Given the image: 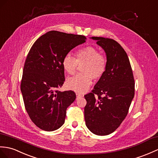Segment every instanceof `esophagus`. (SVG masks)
<instances>
[{
	"label": "esophagus",
	"instance_id": "obj_1",
	"mask_svg": "<svg viewBox=\"0 0 158 158\" xmlns=\"http://www.w3.org/2000/svg\"><path fill=\"white\" fill-rule=\"evenodd\" d=\"M76 96H77V98H80V97H82V94H79V93H77L76 94Z\"/></svg>",
	"mask_w": 158,
	"mask_h": 158
}]
</instances>
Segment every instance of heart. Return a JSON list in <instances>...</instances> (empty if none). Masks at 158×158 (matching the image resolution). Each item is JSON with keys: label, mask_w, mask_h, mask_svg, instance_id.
Masks as SVG:
<instances>
[{"label": "heart", "mask_w": 158, "mask_h": 158, "mask_svg": "<svg viewBox=\"0 0 158 158\" xmlns=\"http://www.w3.org/2000/svg\"><path fill=\"white\" fill-rule=\"evenodd\" d=\"M76 58L70 53L64 56L62 61V67L70 75L76 72L78 65H82L81 71L73 77L68 79L67 85L70 89L83 92L89 87L92 79H99L104 75L106 69V57L99 52L94 46H85L76 52Z\"/></svg>", "instance_id": "1"}]
</instances>
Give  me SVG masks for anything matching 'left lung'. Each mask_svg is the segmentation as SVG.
I'll list each match as a JSON object with an SVG mask.
<instances>
[{"mask_svg":"<svg viewBox=\"0 0 158 158\" xmlns=\"http://www.w3.org/2000/svg\"><path fill=\"white\" fill-rule=\"evenodd\" d=\"M106 54L104 75L91 92L84 96L85 124L97 135L113 133L126 118L135 95V79L130 61L123 48L115 40L91 37Z\"/></svg>","mask_w":158,"mask_h":158,"instance_id":"1","label":"left lung"}]
</instances>
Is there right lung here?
Here are the masks:
<instances>
[{
	"mask_svg": "<svg viewBox=\"0 0 158 158\" xmlns=\"http://www.w3.org/2000/svg\"><path fill=\"white\" fill-rule=\"evenodd\" d=\"M85 36L50 31L36 40L25 62L21 91L29 118L40 129L55 131L64 124L67 109L76 98L58 90L64 81L62 61Z\"/></svg>",
	"mask_w": 158,
	"mask_h": 158,
	"instance_id": "1",
	"label": "right lung"
}]
</instances>
